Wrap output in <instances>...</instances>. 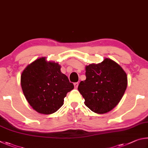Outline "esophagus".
I'll list each match as a JSON object with an SVG mask.
<instances>
[{
    "instance_id": "obj_1",
    "label": "esophagus",
    "mask_w": 148,
    "mask_h": 148,
    "mask_svg": "<svg viewBox=\"0 0 148 148\" xmlns=\"http://www.w3.org/2000/svg\"><path fill=\"white\" fill-rule=\"evenodd\" d=\"M78 86H79V82H75L74 83V86L75 88H78Z\"/></svg>"
}]
</instances>
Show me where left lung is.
<instances>
[{"label": "left lung", "mask_w": 148, "mask_h": 148, "mask_svg": "<svg viewBox=\"0 0 148 148\" xmlns=\"http://www.w3.org/2000/svg\"><path fill=\"white\" fill-rule=\"evenodd\" d=\"M85 81L78 90L84 104L93 112L105 114L113 109L122 98L127 86V77L120 66L105 58L101 63L86 67Z\"/></svg>", "instance_id": "8db88e82"}]
</instances>
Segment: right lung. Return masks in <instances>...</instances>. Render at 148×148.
Here are the masks:
<instances>
[{"label": "right lung", "instance_id": "right-lung-1", "mask_svg": "<svg viewBox=\"0 0 148 148\" xmlns=\"http://www.w3.org/2000/svg\"><path fill=\"white\" fill-rule=\"evenodd\" d=\"M21 84L26 99L34 109L44 114L56 112L64 104L67 93L74 85L60 71L55 62H47L45 58L33 62L21 77Z\"/></svg>", "mask_w": 148, "mask_h": 148}]
</instances>
